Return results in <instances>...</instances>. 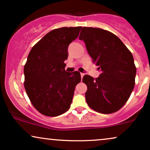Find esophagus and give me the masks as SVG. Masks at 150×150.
Masks as SVG:
<instances>
[{
    "label": "esophagus",
    "mask_w": 150,
    "mask_h": 150,
    "mask_svg": "<svg viewBox=\"0 0 150 150\" xmlns=\"http://www.w3.org/2000/svg\"><path fill=\"white\" fill-rule=\"evenodd\" d=\"M80 75H81V78H83V77L84 76L85 74H84V73H80Z\"/></svg>",
    "instance_id": "1"
}]
</instances>
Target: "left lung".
I'll use <instances>...</instances> for the list:
<instances>
[{
  "label": "left lung",
  "mask_w": 150,
  "mask_h": 150,
  "mask_svg": "<svg viewBox=\"0 0 150 150\" xmlns=\"http://www.w3.org/2000/svg\"><path fill=\"white\" fill-rule=\"evenodd\" d=\"M79 39L84 41L93 63L101 71L98 78L83 77L87 104L101 113L118 111L135 85L136 68L132 52L116 35L100 28H82Z\"/></svg>",
  "instance_id": "left-lung-1"
}]
</instances>
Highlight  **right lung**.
Masks as SVG:
<instances>
[{
	"label": "right lung",
	"mask_w": 150,
	"mask_h": 150,
	"mask_svg": "<svg viewBox=\"0 0 150 150\" xmlns=\"http://www.w3.org/2000/svg\"><path fill=\"white\" fill-rule=\"evenodd\" d=\"M81 27H64L46 34L34 45L24 66V86L29 99L39 112L57 116L71 107L76 85L81 81L78 71L68 73L64 61L68 48L78 37Z\"/></svg>",
	"instance_id": "right-lung-1"
}]
</instances>
